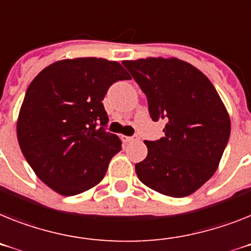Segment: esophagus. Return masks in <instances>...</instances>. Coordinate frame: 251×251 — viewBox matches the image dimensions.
<instances>
[{"label": "esophagus", "instance_id": "esophagus-1", "mask_svg": "<svg viewBox=\"0 0 251 251\" xmlns=\"http://www.w3.org/2000/svg\"><path fill=\"white\" fill-rule=\"evenodd\" d=\"M124 138V140H125L126 143H131V142H136V140H139V136L138 135H134V136H122Z\"/></svg>", "mask_w": 251, "mask_h": 251}]
</instances>
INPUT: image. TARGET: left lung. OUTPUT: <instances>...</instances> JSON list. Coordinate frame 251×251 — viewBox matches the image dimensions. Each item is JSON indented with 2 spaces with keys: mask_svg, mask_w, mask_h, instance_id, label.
Listing matches in <instances>:
<instances>
[{
  "mask_svg": "<svg viewBox=\"0 0 251 251\" xmlns=\"http://www.w3.org/2000/svg\"><path fill=\"white\" fill-rule=\"evenodd\" d=\"M148 100L153 121L166 122L165 136L145 140L148 155L135 165L143 184L184 198L216 172L231 131L227 109L216 88L193 65L178 58L124 61Z\"/></svg>",
  "mask_w": 251,
  "mask_h": 251,
  "instance_id": "8db88e82",
  "label": "left lung"
}]
</instances>
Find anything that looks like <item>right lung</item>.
I'll list each match as a JSON object with an SVG mask.
<instances>
[{
	"label": "right lung",
	"mask_w": 251,
	"mask_h": 251,
	"mask_svg": "<svg viewBox=\"0 0 251 251\" xmlns=\"http://www.w3.org/2000/svg\"><path fill=\"white\" fill-rule=\"evenodd\" d=\"M116 61L84 57L57 61L26 89L18 119L25 159L44 184L61 195H76L100 184L121 140L106 131L107 90L129 80Z\"/></svg>",
	"instance_id": "add662e5"
}]
</instances>
